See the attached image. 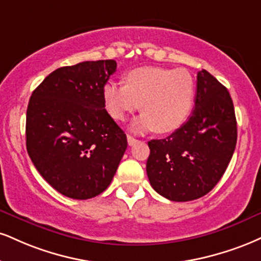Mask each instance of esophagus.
I'll list each match as a JSON object with an SVG mask.
<instances>
[{
	"mask_svg": "<svg viewBox=\"0 0 261 261\" xmlns=\"http://www.w3.org/2000/svg\"><path fill=\"white\" fill-rule=\"evenodd\" d=\"M137 142V140L135 139V137H133L131 136V135H127V143H128V146H134L135 143Z\"/></svg>",
	"mask_w": 261,
	"mask_h": 261,
	"instance_id": "34e87169",
	"label": "esophagus"
}]
</instances>
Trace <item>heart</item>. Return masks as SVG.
<instances>
[{"mask_svg": "<svg viewBox=\"0 0 261 261\" xmlns=\"http://www.w3.org/2000/svg\"><path fill=\"white\" fill-rule=\"evenodd\" d=\"M194 90V79L186 69L143 67L127 73L125 85L106 84L103 99L107 112L119 121L141 107L144 113L134 121L135 131L170 133L187 119Z\"/></svg>", "mask_w": 261, "mask_h": 261, "instance_id": "b5f03b06", "label": "heart"}]
</instances>
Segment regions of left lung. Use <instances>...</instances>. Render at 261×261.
Masks as SVG:
<instances>
[{"instance_id": "8db88e82", "label": "left lung", "mask_w": 261, "mask_h": 261, "mask_svg": "<svg viewBox=\"0 0 261 261\" xmlns=\"http://www.w3.org/2000/svg\"><path fill=\"white\" fill-rule=\"evenodd\" d=\"M237 142L233 102L206 70L197 74L192 115L170 136L150 140L147 176L161 196L188 202L205 196L227 169Z\"/></svg>"}]
</instances>
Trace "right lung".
Listing matches in <instances>:
<instances>
[{"label": "right lung", "mask_w": 261, "mask_h": 261, "mask_svg": "<svg viewBox=\"0 0 261 261\" xmlns=\"http://www.w3.org/2000/svg\"><path fill=\"white\" fill-rule=\"evenodd\" d=\"M115 70L113 59L59 68L30 97L28 154L41 176L69 198L89 199L106 191L126 150V135L103 99Z\"/></svg>", "instance_id": "add662e5"}]
</instances>
